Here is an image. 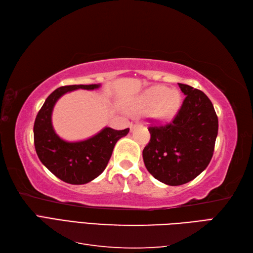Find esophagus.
Returning <instances> with one entry per match:
<instances>
[{"mask_svg": "<svg viewBox=\"0 0 253 253\" xmlns=\"http://www.w3.org/2000/svg\"><path fill=\"white\" fill-rule=\"evenodd\" d=\"M142 124V121L140 120V119H133V121L131 122V125H129V127H131V129L132 128H134L136 126H138V125H141Z\"/></svg>", "mask_w": 253, "mask_h": 253, "instance_id": "esophagus-1", "label": "esophagus"}]
</instances>
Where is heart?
<instances>
[{
    "instance_id": "1",
    "label": "heart",
    "mask_w": 253,
    "mask_h": 253,
    "mask_svg": "<svg viewBox=\"0 0 253 253\" xmlns=\"http://www.w3.org/2000/svg\"><path fill=\"white\" fill-rule=\"evenodd\" d=\"M180 104L177 90H169L166 86H154L144 91L138 101L139 109L153 108V116L160 121L171 118Z\"/></svg>"
}]
</instances>
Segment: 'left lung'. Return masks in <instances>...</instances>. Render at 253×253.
Masks as SVG:
<instances>
[{
    "mask_svg": "<svg viewBox=\"0 0 253 253\" xmlns=\"http://www.w3.org/2000/svg\"><path fill=\"white\" fill-rule=\"evenodd\" d=\"M186 95L173 120L150 126L151 139L142 151L147 170L169 186L197 177L213 156L218 119L210 99L202 90L178 83Z\"/></svg>",
    "mask_w": 253,
    "mask_h": 253,
    "instance_id": "obj_1",
    "label": "left lung"
}]
</instances>
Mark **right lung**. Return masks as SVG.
Returning <instances> with one entry per match:
<instances>
[{
	"label": "right lung",
	"instance_id": "1",
	"mask_svg": "<svg viewBox=\"0 0 253 253\" xmlns=\"http://www.w3.org/2000/svg\"><path fill=\"white\" fill-rule=\"evenodd\" d=\"M100 84L66 85L53 90L38 113L34 125V140L41 163L61 180L72 185H83L95 179L108 166L115 144L126 136L129 128L117 131L104 127L90 138L68 142L56 134L51 113L58 99L75 89H96Z\"/></svg>",
	"mask_w": 253,
	"mask_h": 253
}]
</instances>
